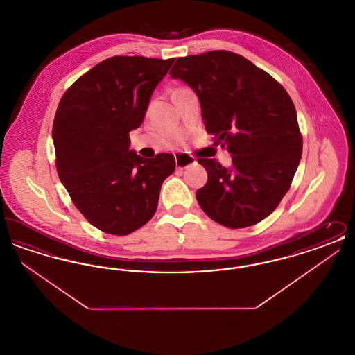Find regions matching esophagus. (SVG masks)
Masks as SVG:
<instances>
[{
  "label": "esophagus",
  "mask_w": 355,
  "mask_h": 355,
  "mask_svg": "<svg viewBox=\"0 0 355 355\" xmlns=\"http://www.w3.org/2000/svg\"><path fill=\"white\" fill-rule=\"evenodd\" d=\"M174 158H175V166H177V169L180 170L186 169L187 166H190V165H193L196 162L194 157H191V155H189L186 153L177 154Z\"/></svg>",
  "instance_id": "34e87169"
}]
</instances>
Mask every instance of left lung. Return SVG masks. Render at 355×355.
<instances>
[{"mask_svg":"<svg viewBox=\"0 0 355 355\" xmlns=\"http://www.w3.org/2000/svg\"><path fill=\"white\" fill-rule=\"evenodd\" d=\"M170 77L198 96L205 129L227 149L232 166L198 158L207 170L197 201L230 229L253 226L277 209L302 155L295 106L285 87L245 57L211 51L177 60Z\"/></svg>","mask_w":355,"mask_h":355,"instance_id":"1","label":"left lung"}]
</instances>
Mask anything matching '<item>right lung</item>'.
<instances>
[{
	"label": "right lung",
	"instance_id": "1",
	"mask_svg": "<svg viewBox=\"0 0 355 355\" xmlns=\"http://www.w3.org/2000/svg\"><path fill=\"white\" fill-rule=\"evenodd\" d=\"M174 58L114 55L64 93L53 122L55 168L74 206L103 233L128 236L148 223L174 155L145 159L129 150L153 90Z\"/></svg>",
	"mask_w": 355,
	"mask_h": 355
}]
</instances>
